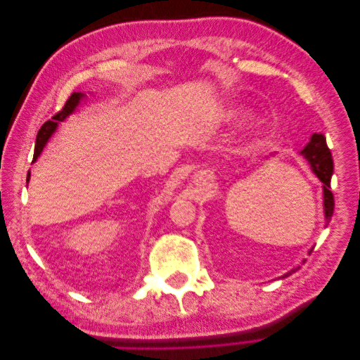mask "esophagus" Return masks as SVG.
<instances>
[{
  "label": "esophagus",
  "mask_w": 360,
  "mask_h": 360,
  "mask_svg": "<svg viewBox=\"0 0 360 360\" xmlns=\"http://www.w3.org/2000/svg\"><path fill=\"white\" fill-rule=\"evenodd\" d=\"M214 180V174L210 169H204V171H198L195 174L192 181H193V186L198 188L200 191H205L212 186V183Z\"/></svg>",
  "instance_id": "1"
}]
</instances>
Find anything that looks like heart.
<instances>
[{"label":"heart","mask_w":360,"mask_h":360,"mask_svg":"<svg viewBox=\"0 0 360 360\" xmlns=\"http://www.w3.org/2000/svg\"><path fill=\"white\" fill-rule=\"evenodd\" d=\"M249 112H250L249 108L242 106V105H236V106L230 108V111L226 112V120H228V122H233V123L240 122L242 118L249 115Z\"/></svg>","instance_id":"obj_1"}]
</instances>
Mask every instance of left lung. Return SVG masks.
Instances as JSON below:
<instances>
[{"mask_svg":"<svg viewBox=\"0 0 360 360\" xmlns=\"http://www.w3.org/2000/svg\"><path fill=\"white\" fill-rule=\"evenodd\" d=\"M300 155L309 162V167L312 169V172L320 179V181L323 183V213H324V225H328L330 222V217L333 214V207H335V201H333V193L330 192V179L333 174V160H332V155L330 150L328 148V144H326V138L323 134L315 132L311 135L309 143L303 147V150L300 151ZM275 156V155H271ZM312 249H309V252H312ZM299 267L290 270L288 274L282 275L281 278H287L294 271H297Z\"/></svg>","mask_w":360,"mask_h":360,"instance_id":"left-lung-1","label":"left lung"}]
</instances>
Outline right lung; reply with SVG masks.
<instances>
[{"instance_id": "1", "label": "right lung", "mask_w": 360, "mask_h": 360, "mask_svg": "<svg viewBox=\"0 0 360 360\" xmlns=\"http://www.w3.org/2000/svg\"><path fill=\"white\" fill-rule=\"evenodd\" d=\"M84 97H85V93H81V91L73 93V94L69 97V101L66 102V105H64L63 110H61L57 115H53L52 120H49V122H46L45 124L41 126V129L39 130V134H37L36 150H34V158H32V162L37 160V158L41 155L43 148H45V146L48 144V141L52 138L53 134L57 132L58 124H60L61 122H66V118L70 117V115L76 111V108H78V106L81 105V101L84 99ZM30 176H31V174L28 172L27 183L30 181Z\"/></svg>"}]
</instances>
